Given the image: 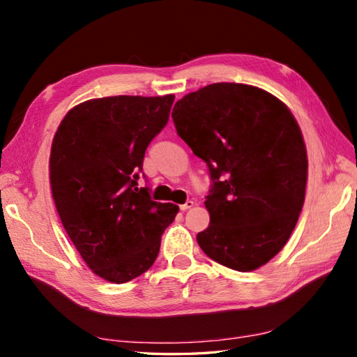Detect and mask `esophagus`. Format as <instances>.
Instances as JSON below:
<instances>
[{
  "label": "esophagus",
  "mask_w": 357,
  "mask_h": 357,
  "mask_svg": "<svg viewBox=\"0 0 357 357\" xmlns=\"http://www.w3.org/2000/svg\"><path fill=\"white\" fill-rule=\"evenodd\" d=\"M193 206H195L193 201H187L185 204H183V206H179V208L183 210V211H185V210H188V208H192Z\"/></svg>",
  "instance_id": "34e87169"
}]
</instances>
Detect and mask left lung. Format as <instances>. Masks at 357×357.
<instances>
[{
  "label": "left lung",
  "mask_w": 357,
  "mask_h": 357,
  "mask_svg": "<svg viewBox=\"0 0 357 357\" xmlns=\"http://www.w3.org/2000/svg\"><path fill=\"white\" fill-rule=\"evenodd\" d=\"M172 118L210 172L202 252L233 270L259 268L287 244L305 199L307 150L291 112L262 89L218 82L185 95Z\"/></svg>",
  "instance_id": "left-lung-1"
}]
</instances>
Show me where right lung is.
<instances>
[{
  "label": "right lung",
  "instance_id": "obj_1",
  "mask_svg": "<svg viewBox=\"0 0 357 357\" xmlns=\"http://www.w3.org/2000/svg\"><path fill=\"white\" fill-rule=\"evenodd\" d=\"M173 95L109 96L73 107L52 144L50 185L64 229L95 275L124 284L153 265L179 211L138 187L144 155Z\"/></svg>",
  "mask_w": 357,
  "mask_h": 357
}]
</instances>
